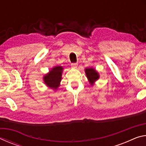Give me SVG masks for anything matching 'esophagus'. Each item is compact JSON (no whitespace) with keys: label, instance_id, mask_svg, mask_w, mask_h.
I'll list each match as a JSON object with an SVG mask.
<instances>
[{"label":"esophagus","instance_id":"1","mask_svg":"<svg viewBox=\"0 0 146 146\" xmlns=\"http://www.w3.org/2000/svg\"><path fill=\"white\" fill-rule=\"evenodd\" d=\"M77 66H78V64H76V63L71 64V67H72L73 68H77Z\"/></svg>","mask_w":146,"mask_h":146}]
</instances>
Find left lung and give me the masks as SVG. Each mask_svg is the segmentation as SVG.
Here are the masks:
<instances>
[{
    "mask_svg": "<svg viewBox=\"0 0 146 146\" xmlns=\"http://www.w3.org/2000/svg\"><path fill=\"white\" fill-rule=\"evenodd\" d=\"M85 73L88 80L91 86L95 84V82L100 78V75L98 71L93 68H88L85 69Z\"/></svg>",
    "mask_w": 146,
    "mask_h": 146,
    "instance_id": "1",
    "label": "left lung"
}]
</instances>
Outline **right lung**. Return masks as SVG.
Listing matches in <instances>:
<instances>
[{
  "label": "right lung",
  "mask_w": 146,
  "mask_h": 146,
  "mask_svg": "<svg viewBox=\"0 0 146 146\" xmlns=\"http://www.w3.org/2000/svg\"><path fill=\"white\" fill-rule=\"evenodd\" d=\"M64 68L61 66H56L51 69L48 73L43 76V80L46 86L56 91L60 85Z\"/></svg>",
  "instance_id": "1"
}]
</instances>
